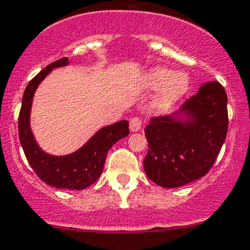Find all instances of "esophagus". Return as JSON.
I'll list each match as a JSON object with an SVG mask.
<instances>
[{"mask_svg": "<svg viewBox=\"0 0 250 250\" xmlns=\"http://www.w3.org/2000/svg\"><path fill=\"white\" fill-rule=\"evenodd\" d=\"M143 127V120L140 117H133L129 121V128L132 132H138Z\"/></svg>", "mask_w": 250, "mask_h": 250, "instance_id": "esophagus-1", "label": "esophagus"}]
</instances>
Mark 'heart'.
<instances>
[{"instance_id": "obj_1", "label": "heart", "mask_w": 250, "mask_h": 250, "mask_svg": "<svg viewBox=\"0 0 250 250\" xmlns=\"http://www.w3.org/2000/svg\"><path fill=\"white\" fill-rule=\"evenodd\" d=\"M146 86L148 88H159L156 97V106L158 109H167L177 102L189 87V79L185 73H173L167 67H157L147 74Z\"/></svg>"}]
</instances>
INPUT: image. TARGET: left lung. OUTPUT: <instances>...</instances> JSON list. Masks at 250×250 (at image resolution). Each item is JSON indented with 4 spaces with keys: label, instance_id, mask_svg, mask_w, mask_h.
<instances>
[{
    "label": "left lung",
    "instance_id": "1",
    "mask_svg": "<svg viewBox=\"0 0 250 250\" xmlns=\"http://www.w3.org/2000/svg\"><path fill=\"white\" fill-rule=\"evenodd\" d=\"M190 117H152L145 128L148 152L144 159L147 177L164 188L187 185L213 167L228 133V97L222 83L208 81L181 106Z\"/></svg>",
    "mask_w": 250,
    "mask_h": 250
}]
</instances>
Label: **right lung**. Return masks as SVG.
<instances>
[{"mask_svg": "<svg viewBox=\"0 0 250 250\" xmlns=\"http://www.w3.org/2000/svg\"><path fill=\"white\" fill-rule=\"evenodd\" d=\"M68 64L67 57L50 63L26 86L19 114V139L27 162L39 178L48 186L81 190L93 185L103 171L106 153L120 139L129 134L128 121L102 128L85 146L75 153L64 157L50 156L39 148L30 128V111L33 94L52 68Z\"/></svg>", "mask_w": 250, "mask_h": 250, "instance_id": "right-lung-1", "label": "right lung"}]
</instances>
